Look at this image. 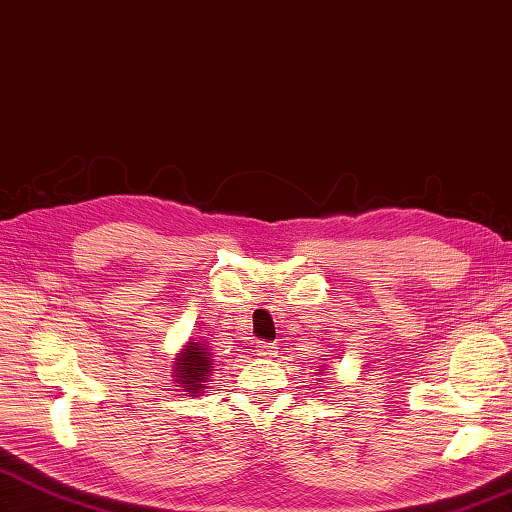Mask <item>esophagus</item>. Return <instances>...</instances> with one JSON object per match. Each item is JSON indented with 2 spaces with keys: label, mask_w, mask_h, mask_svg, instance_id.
Segmentation results:
<instances>
[{
  "label": "esophagus",
  "mask_w": 512,
  "mask_h": 512,
  "mask_svg": "<svg viewBox=\"0 0 512 512\" xmlns=\"http://www.w3.org/2000/svg\"><path fill=\"white\" fill-rule=\"evenodd\" d=\"M257 355L270 359V357L277 355V346L270 344V342H259V344H257Z\"/></svg>",
  "instance_id": "esophagus-1"
}]
</instances>
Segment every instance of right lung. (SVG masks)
<instances>
[{
    "label": "right lung",
    "mask_w": 512,
    "mask_h": 512,
    "mask_svg": "<svg viewBox=\"0 0 512 512\" xmlns=\"http://www.w3.org/2000/svg\"><path fill=\"white\" fill-rule=\"evenodd\" d=\"M212 357L209 352L203 348V344L192 342L190 346H186V350L181 352V359L177 363V376L179 383H183V387H188L190 391L199 393L207 383V376L212 374Z\"/></svg>",
    "instance_id": "add662e5"
}]
</instances>
